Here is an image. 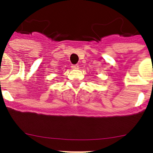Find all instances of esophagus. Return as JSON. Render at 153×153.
<instances>
[{
	"instance_id": "1",
	"label": "esophagus",
	"mask_w": 153,
	"mask_h": 153,
	"mask_svg": "<svg viewBox=\"0 0 153 153\" xmlns=\"http://www.w3.org/2000/svg\"><path fill=\"white\" fill-rule=\"evenodd\" d=\"M71 68L73 69H79V65H72Z\"/></svg>"
}]
</instances>
